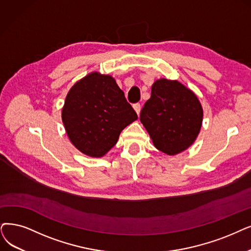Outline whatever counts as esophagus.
<instances>
[{"label":"esophagus","instance_id":"1","mask_svg":"<svg viewBox=\"0 0 251 251\" xmlns=\"http://www.w3.org/2000/svg\"><path fill=\"white\" fill-rule=\"evenodd\" d=\"M133 107H134L135 111L137 112V114H138V116H139V115H140V111H141V105H140V104H135Z\"/></svg>","mask_w":251,"mask_h":251}]
</instances>
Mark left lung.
Masks as SVG:
<instances>
[{"label": "left lung", "mask_w": 251, "mask_h": 251, "mask_svg": "<svg viewBox=\"0 0 251 251\" xmlns=\"http://www.w3.org/2000/svg\"><path fill=\"white\" fill-rule=\"evenodd\" d=\"M140 120L156 149L175 155L192 146L201 131L203 108L197 95L178 80L157 79Z\"/></svg>", "instance_id": "8db88e82"}]
</instances>
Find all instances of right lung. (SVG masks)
<instances>
[{
  "instance_id": "1",
  "label": "right lung",
  "mask_w": 251,
  "mask_h": 251,
  "mask_svg": "<svg viewBox=\"0 0 251 251\" xmlns=\"http://www.w3.org/2000/svg\"><path fill=\"white\" fill-rule=\"evenodd\" d=\"M138 119L111 75L89 73L70 88L62 120L71 143L83 154L102 157L123 129Z\"/></svg>"
}]
</instances>
